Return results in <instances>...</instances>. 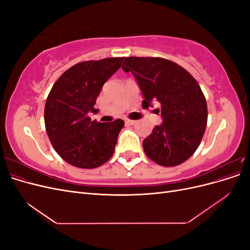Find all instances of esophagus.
Masks as SVG:
<instances>
[{"mask_svg": "<svg viewBox=\"0 0 250 250\" xmlns=\"http://www.w3.org/2000/svg\"><path fill=\"white\" fill-rule=\"evenodd\" d=\"M125 123H126V125H134L135 123H137V121L126 119V120H125Z\"/></svg>", "mask_w": 250, "mask_h": 250, "instance_id": "esophagus-1", "label": "esophagus"}]
</instances>
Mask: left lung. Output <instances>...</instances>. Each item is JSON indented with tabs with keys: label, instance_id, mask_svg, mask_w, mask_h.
Listing matches in <instances>:
<instances>
[{
	"label": "left lung",
	"instance_id": "8db88e82",
	"mask_svg": "<svg viewBox=\"0 0 250 250\" xmlns=\"http://www.w3.org/2000/svg\"><path fill=\"white\" fill-rule=\"evenodd\" d=\"M131 72L144 96L143 107L161 104L163 123L143 141L146 155L164 167L186 162L197 150L206 131V97L183 66L161 57H126L122 64Z\"/></svg>",
	"mask_w": 250,
	"mask_h": 250
}]
</instances>
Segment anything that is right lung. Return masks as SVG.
I'll list each match as a JSON object with an SVG mask.
<instances>
[{
	"label": "right lung",
	"instance_id": "obj_1",
	"mask_svg": "<svg viewBox=\"0 0 250 250\" xmlns=\"http://www.w3.org/2000/svg\"><path fill=\"white\" fill-rule=\"evenodd\" d=\"M124 57L79 62L66 70L53 85L44 105V125L58 155L74 167L94 169L115 152L124 121H92L102 86L122 64Z\"/></svg>",
	"mask_w": 250,
	"mask_h": 250
}]
</instances>
